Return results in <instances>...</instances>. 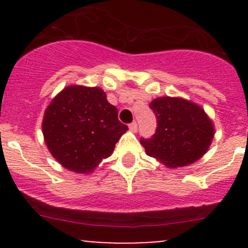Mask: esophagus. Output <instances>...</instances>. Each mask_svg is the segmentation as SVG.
<instances>
[{"label": "esophagus", "instance_id": "34e87169", "mask_svg": "<svg viewBox=\"0 0 248 248\" xmlns=\"http://www.w3.org/2000/svg\"><path fill=\"white\" fill-rule=\"evenodd\" d=\"M129 129L132 130V132H136V130H138V124H136L135 121H133L132 124H129Z\"/></svg>", "mask_w": 248, "mask_h": 248}]
</instances>
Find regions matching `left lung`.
<instances>
[{
  "mask_svg": "<svg viewBox=\"0 0 248 248\" xmlns=\"http://www.w3.org/2000/svg\"><path fill=\"white\" fill-rule=\"evenodd\" d=\"M149 107L155 113V134L141 138L146 153L167 167L191 164L201 158L215 135L213 124L202 107L181 98H157Z\"/></svg>",
  "mask_w": 248,
  "mask_h": 248,
  "instance_id": "1",
  "label": "left lung"
}]
</instances>
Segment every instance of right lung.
<instances>
[{
  "mask_svg": "<svg viewBox=\"0 0 248 248\" xmlns=\"http://www.w3.org/2000/svg\"><path fill=\"white\" fill-rule=\"evenodd\" d=\"M43 135L62 167L87 173L114 150L128 127L118 119L99 87L69 86L51 101L43 119Z\"/></svg>",
  "mask_w": 248,
  "mask_h": 248,
  "instance_id": "right-lung-1",
  "label": "right lung"
}]
</instances>
